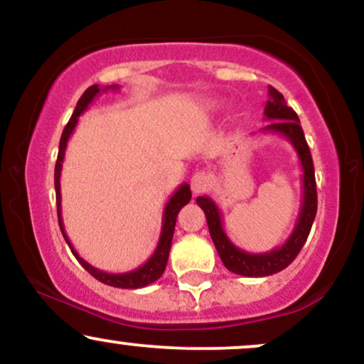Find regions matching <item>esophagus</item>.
Returning <instances> with one entry per match:
<instances>
[{
    "label": "esophagus",
    "mask_w": 364,
    "mask_h": 364,
    "mask_svg": "<svg viewBox=\"0 0 364 364\" xmlns=\"http://www.w3.org/2000/svg\"><path fill=\"white\" fill-rule=\"evenodd\" d=\"M190 185H191V191H193L195 195L203 193V191H207L208 188L212 186L210 174H207L205 171H198V173H195L193 176H191Z\"/></svg>",
    "instance_id": "1"
}]
</instances>
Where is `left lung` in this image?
Segmentation results:
<instances>
[{
	"instance_id": "8db88e82",
	"label": "left lung",
	"mask_w": 364,
	"mask_h": 364,
	"mask_svg": "<svg viewBox=\"0 0 364 364\" xmlns=\"http://www.w3.org/2000/svg\"><path fill=\"white\" fill-rule=\"evenodd\" d=\"M263 114L270 123L265 128H262V132L286 136L294 147L296 154H298L303 169L301 208H299L294 229H292L286 243L265 253L245 252V250L237 248L225 235L223 215H220L219 207L215 205L214 200L210 196H198L196 198L198 207L205 212L210 237L225 269L237 275H245V277H267V275L281 272L289 263H292V260L298 257V253L301 252L303 245L306 243V237L310 235L311 224L316 215V202H318L316 200L315 168H313L311 152L308 149L306 139H304L299 118L284 101L281 92L275 90L274 87H269V101L265 104Z\"/></svg>"
}]
</instances>
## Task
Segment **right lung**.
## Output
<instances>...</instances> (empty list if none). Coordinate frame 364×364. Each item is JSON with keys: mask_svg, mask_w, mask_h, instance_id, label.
<instances>
[{"mask_svg": "<svg viewBox=\"0 0 364 364\" xmlns=\"http://www.w3.org/2000/svg\"><path fill=\"white\" fill-rule=\"evenodd\" d=\"M118 90V85H109L101 89L99 85H92L83 92V95L78 99L77 107H75L72 118H70L68 124H66L65 129H63V135L60 140V152H58V161H56V168H54V188H56V205H58V223H60V229L63 232V237L68 243L70 250L75 255L78 263L83 267V269L89 272L92 277H95L97 281H101L107 286L112 287H121V289H140V287L149 286V284L156 282L162 274H164L166 265H168V258H169V250H171V243H173V235H174V225H176V217L179 214L183 207L186 205L188 202L191 200V190L188 183H183L179 185V188L174 191L173 196L169 198V202L166 203L164 214H162V229H161V236H159V243L156 246V252L152 253V257L149 258L144 265H140L139 269L129 270V272H123V274H109V272H102V270L95 269L92 267L89 262H85L83 258L75 252L73 245L70 243L68 236L65 232V225H63V217H61V169H63V161H65V150L66 145H68L70 136H72L75 127H77L78 118L83 111L89 107V104L97 97L101 92L106 90Z\"/></svg>", "mask_w": 364, "mask_h": 364, "instance_id": "1", "label": "right lung"}]
</instances>
